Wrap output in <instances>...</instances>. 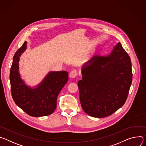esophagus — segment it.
Returning a JSON list of instances; mask_svg holds the SVG:
<instances>
[{"instance_id": "1", "label": "esophagus", "mask_w": 146, "mask_h": 146, "mask_svg": "<svg viewBox=\"0 0 146 146\" xmlns=\"http://www.w3.org/2000/svg\"><path fill=\"white\" fill-rule=\"evenodd\" d=\"M78 73L77 70H72V71H71L70 72V73L69 74V76L71 78H75L78 75Z\"/></svg>"}]
</instances>
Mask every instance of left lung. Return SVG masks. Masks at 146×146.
<instances>
[{
  "mask_svg": "<svg viewBox=\"0 0 146 146\" xmlns=\"http://www.w3.org/2000/svg\"><path fill=\"white\" fill-rule=\"evenodd\" d=\"M78 85L84 111L89 115L104 118L125 103L132 82L131 58L120 42L107 56H96L82 68Z\"/></svg>",
  "mask_w": 146,
  "mask_h": 146,
  "instance_id": "8db88e82",
  "label": "left lung"
}]
</instances>
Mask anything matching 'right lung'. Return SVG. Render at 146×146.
<instances>
[{
  "label": "right lung",
  "mask_w": 146,
  "mask_h": 146,
  "mask_svg": "<svg viewBox=\"0 0 146 146\" xmlns=\"http://www.w3.org/2000/svg\"><path fill=\"white\" fill-rule=\"evenodd\" d=\"M27 42L15 52L10 72L11 96L14 102L30 116L50 115L56 108L57 96L68 80L67 71H51L35 88L25 84L19 74L20 56L26 50Z\"/></svg>",
  "instance_id": "add662e5"
}]
</instances>
